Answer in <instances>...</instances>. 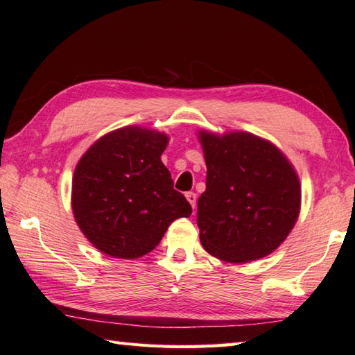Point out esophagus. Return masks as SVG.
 I'll return each mask as SVG.
<instances>
[{"label":"esophagus","mask_w":355,"mask_h":355,"mask_svg":"<svg viewBox=\"0 0 355 355\" xmlns=\"http://www.w3.org/2000/svg\"><path fill=\"white\" fill-rule=\"evenodd\" d=\"M186 198H187V201L191 202V206L195 209V206H197V193H195V192H187L186 193Z\"/></svg>","instance_id":"1"}]
</instances>
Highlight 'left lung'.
<instances>
[{
  "instance_id": "8db88e82",
  "label": "left lung",
  "mask_w": 355,
  "mask_h": 355,
  "mask_svg": "<svg viewBox=\"0 0 355 355\" xmlns=\"http://www.w3.org/2000/svg\"><path fill=\"white\" fill-rule=\"evenodd\" d=\"M207 166L197 223L206 252L227 262L263 258L296 224L300 184L270 141L250 132H200Z\"/></svg>"
}]
</instances>
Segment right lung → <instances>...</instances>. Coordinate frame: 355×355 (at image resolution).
Listing matches in <instances>:
<instances>
[{"instance_id": "right-lung-1", "label": "right lung", "mask_w": 355, "mask_h": 355, "mask_svg": "<svg viewBox=\"0 0 355 355\" xmlns=\"http://www.w3.org/2000/svg\"><path fill=\"white\" fill-rule=\"evenodd\" d=\"M168 137L126 126L97 140L73 177L71 206L82 233L114 258L134 259L160 243L169 224L192 207L173 189L162 162Z\"/></svg>"}]
</instances>
